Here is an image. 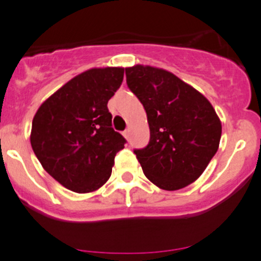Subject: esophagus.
<instances>
[{"label":"esophagus","mask_w":261,"mask_h":261,"mask_svg":"<svg viewBox=\"0 0 261 261\" xmlns=\"http://www.w3.org/2000/svg\"><path fill=\"white\" fill-rule=\"evenodd\" d=\"M123 136H125L127 140H130V128H126V130L123 131Z\"/></svg>","instance_id":"1"}]
</instances>
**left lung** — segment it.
Listing matches in <instances>:
<instances>
[{"mask_svg":"<svg viewBox=\"0 0 261 261\" xmlns=\"http://www.w3.org/2000/svg\"><path fill=\"white\" fill-rule=\"evenodd\" d=\"M126 83L143 103L150 141L135 149L144 174L165 191L198 179L220 145L222 126L208 99L177 75L150 65L125 68Z\"/></svg>","mask_w":261,"mask_h":261,"instance_id":"8db88e82","label":"left lung"}]
</instances>
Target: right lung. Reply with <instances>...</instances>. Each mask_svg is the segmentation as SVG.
Listing matches in <instances>:
<instances>
[{"label": "right lung", "mask_w": 261, "mask_h": 261, "mask_svg": "<svg viewBox=\"0 0 261 261\" xmlns=\"http://www.w3.org/2000/svg\"><path fill=\"white\" fill-rule=\"evenodd\" d=\"M122 80L123 68H92L53 93L34 116L30 143L36 158L55 180L75 193L101 188L125 146L107 109Z\"/></svg>", "instance_id": "right-lung-1"}]
</instances>
